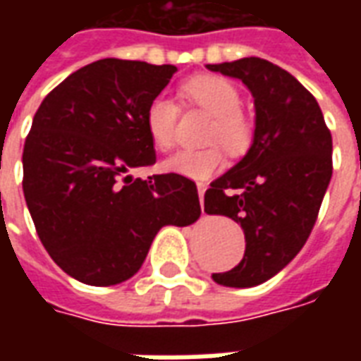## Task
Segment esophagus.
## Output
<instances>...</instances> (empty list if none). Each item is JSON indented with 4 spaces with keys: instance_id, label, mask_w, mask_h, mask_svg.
I'll return each instance as SVG.
<instances>
[{
    "instance_id": "1",
    "label": "esophagus",
    "mask_w": 361,
    "mask_h": 361,
    "mask_svg": "<svg viewBox=\"0 0 361 361\" xmlns=\"http://www.w3.org/2000/svg\"><path fill=\"white\" fill-rule=\"evenodd\" d=\"M197 191H199V201H201V207H203V199H204V191H207V185H204V183H197Z\"/></svg>"
}]
</instances>
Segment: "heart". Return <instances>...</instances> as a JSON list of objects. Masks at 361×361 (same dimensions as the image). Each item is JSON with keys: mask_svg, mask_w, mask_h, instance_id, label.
I'll return each instance as SVG.
<instances>
[{"mask_svg": "<svg viewBox=\"0 0 361 361\" xmlns=\"http://www.w3.org/2000/svg\"><path fill=\"white\" fill-rule=\"evenodd\" d=\"M188 106L203 108L214 116L209 142H220L230 154H242L251 142V126L243 116L242 94L232 81L216 75H201L189 79L180 90ZM180 106L164 94L154 96L145 110V129L158 150H170L178 137ZM166 172L189 180H209L224 168V152L220 147L201 150H180L164 162Z\"/></svg>", "mask_w": 361, "mask_h": 361, "instance_id": "heart-1", "label": "heart"}]
</instances>
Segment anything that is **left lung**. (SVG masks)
Wrapping results in <instances>:
<instances>
[{"mask_svg": "<svg viewBox=\"0 0 361 361\" xmlns=\"http://www.w3.org/2000/svg\"><path fill=\"white\" fill-rule=\"evenodd\" d=\"M207 67L240 79L255 98L251 149L204 193V212L235 220L245 234L242 261L212 280L251 288L307 242L333 176V137L317 100L282 67L261 58Z\"/></svg>", "mask_w": 361, "mask_h": 361, "instance_id": "1", "label": "left lung"}]
</instances>
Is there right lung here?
<instances>
[{
	"label": "right lung",
	"instance_id": "1",
	"mask_svg": "<svg viewBox=\"0 0 361 361\" xmlns=\"http://www.w3.org/2000/svg\"><path fill=\"white\" fill-rule=\"evenodd\" d=\"M176 71L98 59L59 82L36 110L23 150V191L42 245L79 282L131 279L160 228L201 216L195 181L129 176L157 162L145 110Z\"/></svg>",
	"mask_w": 361,
	"mask_h": 361
}]
</instances>
